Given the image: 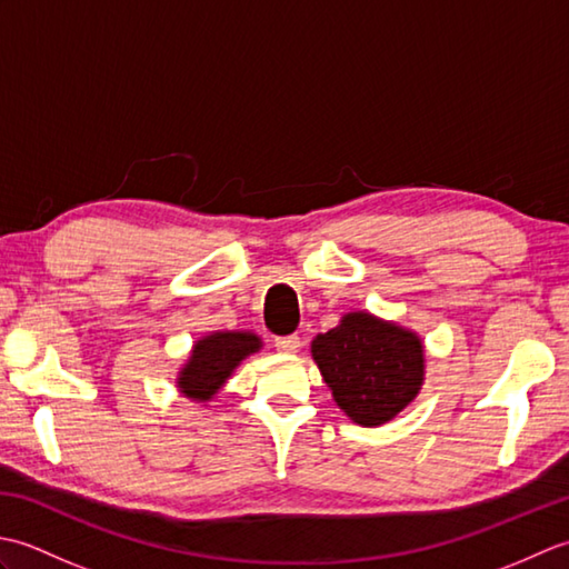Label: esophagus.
<instances>
[{"label": "esophagus", "instance_id": "1", "mask_svg": "<svg viewBox=\"0 0 569 569\" xmlns=\"http://www.w3.org/2000/svg\"><path fill=\"white\" fill-rule=\"evenodd\" d=\"M276 349L283 355H296L300 349V337L298 335H286V337H276Z\"/></svg>", "mask_w": 569, "mask_h": 569}]
</instances>
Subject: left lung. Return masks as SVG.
<instances>
[{
    "instance_id": "8db88e82",
    "label": "left lung",
    "mask_w": 569,
    "mask_h": 569,
    "mask_svg": "<svg viewBox=\"0 0 569 569\" xmlns=\"http://www.w3.org/2000/svg\"><path fill=\"white\" fill-rule=\"evenodd\" d=\"M310 355L342 413L379 428L416 401L426 381L420 335L373 312H345L337 328L310 342Z\"/></svg>"
}]
</instances>
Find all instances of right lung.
Masks as SVG:
<instances>
[{
    "label": "right lung",
    "instance_id": "obj_1",
    "mask_svg": "<svg viewBox=\"0 0 569 569\" xmlns=\"http://www.w3.org/2000/svg\"><path fill=\"white\" fill-rule=\"evenodd\" d=\"M261 337L251 330H217L192 345L178 369L176 389L192 403H208L224 389L229 377L247 357L261 352Z\"/></svg>",
    "mask_w": 569,
    "mask_h": 569
}]
</instances>
